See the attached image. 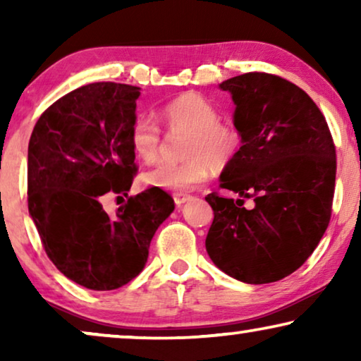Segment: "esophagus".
<instances>
[{
	"instance_id": "1",
	"label": "esophagus",
	"mask_w": 361,
	"mask_h": 361,
	"mask_svg": "<svg viewBox=\"0 0 361 361\" xmlns=\"http://www.w3.org/2000/svg\"><path fill=\"white\" fill-rule=\"evenodd\" d=\"M187 200H190V195H187V194H174V202H176L177 207L184 205Z\"/></svg>"
}]
</instances>
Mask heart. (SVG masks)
Masks as SVG:
<instances>
[{"instance_id": "obj_1", "label": "heart", "mask_w": 361, "mask_h": 361, "mask_svg": "<svg viewBox=\"0 0 361 361\" xmlns=\"http://www.w3.org/2000/svg\"><path fill=\"white\" fill-rule=\"evenodd\" d=\"M159 118L171 130H187L184 156L180 162H159L141 176L147 187L161 190L187 192L204 184L210 166L220 169L233 159L240 136L233 128L220 123V111L195 92H187L166 102ZM130 146L137 159L152 162L161 146V130L151 116L140 115L130 126Z\"/></svg>"}]
</instances>
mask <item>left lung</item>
Returning a JSON list of instances; mask_svg holds the SVG:
<instances>
[{
	"mask_svg": "<svg viewBox=\"0 0 361 361\" xmlns=\"http://www.w3.org/2000/svg\"><path fill=\"white\" fill-rule=\"evenodd\" d=\"M235 103L241 146L209 194L214 221L205 248L216 268L246 284L294 273L327 230L335 189V146L327 121L302 88L250 72L219 85ZM254 197L245 209L243 199Z\"/></svg>",
	"mask_w": 361,
	"mask_h": 361,
	"instance_id": "left-lung-1",
	"label": "left lung"
}]
</instances>
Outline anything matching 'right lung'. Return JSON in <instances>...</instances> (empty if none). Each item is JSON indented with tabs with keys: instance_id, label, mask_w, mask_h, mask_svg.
<instances>
[{
	"instance_id": "1",
	"label": "right lung",
	"mask_w": 361,
	"mask_h": 361,
	"mask_svg": "<svg viewBox=\"0 0 361 361\" xmlns=\"http://www.w3.org/2000/svg\"><path fill=\"white\" fill-rule=\"evenodd\" d=\"M140 87L95 82L52 103L27 147V207L44 250L73 283L111 290L145 268L152 236L174 212L161 189H147L110 216L102 199L128 195L136 174L130 126Z\"/></svg>"
}]
</instances>
